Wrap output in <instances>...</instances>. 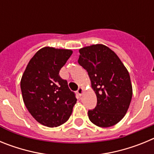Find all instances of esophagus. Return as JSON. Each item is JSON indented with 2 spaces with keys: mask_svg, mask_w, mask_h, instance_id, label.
<instances>
[{
  "mask_svg": "<svg viewBox=\"0 0 154 154\" xmlns=\"http://www.w3.org/2000/svg\"><path fill=\"white\" fill-rule=\"evenodd\" d=\"M83 92H84V89L82 88V87H79V88L78 89V90H77V92H78V94L79 95H80V96L82 95Z\"/></svg>",
  "mask_w": 154,
  "mask_h": 154,
  "instance_id": "obj_1",
  "label": "esophagus"
}]
</instances>
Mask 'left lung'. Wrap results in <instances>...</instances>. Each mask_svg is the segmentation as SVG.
Masks as SVG:
<instances>
[{"mask_svg":"<svg viewBox=\"0 0 154 154\" xmlns=\"http://www.w3.org/2000/svg\"><path fill=\"white\" fill-rule=\"evenodd\" d=\"M78 62L89 74L97 104L89 110L92 123L109 127L127 112L133 96L130 76L119 57L107 46L92 45L79 49Z\"/></svg>","mask_w":154,"mask_h":154,"instance_id":"obj_1","label":"left lung"}]
</instances>
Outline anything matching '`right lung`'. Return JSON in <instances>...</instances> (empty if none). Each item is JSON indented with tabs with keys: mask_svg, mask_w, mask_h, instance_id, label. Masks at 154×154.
Segmentation results:
<instances>
[{
	"mask_svg": "<svg viewBox=\"0 0 154 154\" xmlns=\"http://www.w3.org/2000/svg\"><path fill=\"white\" fill-rule=\"evenodd\" d=\"M72 54V50L42 48L29 61L21 78L25 106L39 123L48 127L65 123L77 101L67 81L59 75Z\"/></svg>",
	"mask_w": 154,
	"mask_h": 154,
	"instance_id": "1",
	"label": "right lung"
}]
</instances>
